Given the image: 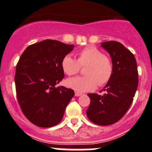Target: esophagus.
Masks as SVG:
<instances>
[{
  "label": "esophagus",
  "mask_w": 152,
  "mask_h": 152,
  "mask_svg": "<svg viewBox=\"0 0 152 152\" xmlns=\"http://www.w3.org/2000/svg\"><path fill=\"white\" fill-rule=\"evenodd\" d=\"M82 93H80V92H75V96H82Z\"/></svg>",
  "instance_id": "obj_1"
}]
</instances>
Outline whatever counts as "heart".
Listing matches in <instances>:
<instances>
[{
  "mask_svg": "<svg viewBox=\"0 0 152 152\" xmlns=\"http://www.w3.org/2000/svg\"><path fill=\"white\" fill-rule=\"evenodd\" d=\"M85 65L86 76L69 79L66 81L67 86L77 92H84L93 90L98 84L103 86L109 81L113 74V63L107 56L96 47H86L78 52L77 60L70 55H66L61 62L63 72L68 76L76 75L80 66Z\"/></svg>",
  "mask_w": 152,
  "mask_h": 152,
  "instance_id": "1",
  "label": "heart"
}]
</instances>
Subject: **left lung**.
I'll use <instances>...</instances> for the list:
<instances>
[{
    "mask_svg": "<svg viewBox=\"0 0 152 152\" xmlns=\"http://www.w3.org/2000/svg\"><path fill=\"white\" fill-rule=\"evenodd\" d=\"M112 58L113 74L104 87L105 93H89L90 105L86 111L91 122L99 125L115 123L125 115L132 103L138 85V68L134 56L122 43H101Z\"/></svg>",
    "mask_w": 152,
    "mask_h": 152,
    "instance_id": "1",
    "label": "left lung"
}]
</instances>
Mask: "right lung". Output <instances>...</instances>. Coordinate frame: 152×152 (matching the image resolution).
I'll use <instances>...</instances> for the list:
<instances>
[{
  "label": "right lung",
  "mask_w": 152,
  "mask_h": 152,
  "mask_svg": "<svg viewBox=\"0 0 152 152\" xmlns=\"http://www.w3.org/2000/svg\"><path fill=\"white\" fill-rule=\"evenodd\" d=\"M74 46L45 39L26 48L16 66L14 77L18 102L30 122L50 128L61 122L74 91L55 86L64 77L63 57Z\"/></svg>",
  "instance_id": "right-lung-1"
}]
</instances>
